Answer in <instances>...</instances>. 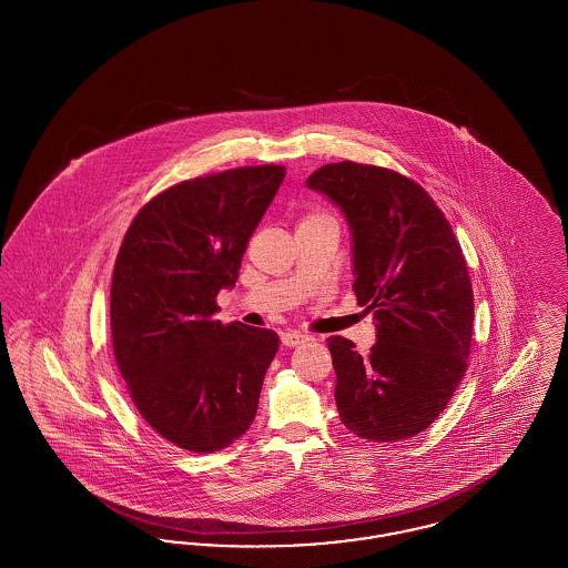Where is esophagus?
I'll return each instance as SVG.
<instances>
[{
	"label": "esophagus",
	"instance_id": "1",
	"mask_svg": "<svg viewBox=\"0 0 568 568\" xmlns=\"http://www.w3.org/2000/svg\"><path fill=\"white\" fill-rule=\"evenodd\" d=\"M306 341H311V336H308V334H302V332H297V329H290V332H283V334H281V343H283L285 347H297V345H302V343H306Z\"/></svg>",
	"mask_w": 568,
	"mask_h": 568
}]
</instances>
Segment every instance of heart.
Returning <instances> with one entry per match:
<instances>
[{
	"label": "heart",
	"mask_w": 568,
	"mask_h": 568,
	"mask_svg": "<svg viewBox=\"0 0 568 568\" xmlns=\"http://www.w3.org/2000/svg\"><path fill=\"white\" fill-rule=\"evenodd\" d=\"M317 219H329V216L322 215V213H313V215L304 216L302 221H317Z\"/></svg>",
	"instance_id": "b5f03b06"
}]
</instances>
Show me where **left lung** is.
Listing matches in <instances>:
<instances>
[{"instance_id": "left-lung-1", "label": "left lung", "mask_w": 568, "mask_h": 568, "mask_svg": "<svg viewBox=\"0 0 568 568\" xmlns=\"http://www.w3.org/2000/svg\"><path fill=\"white\" fill-rule=\"evenodd\" d=\"M306 185L353 230V292L375 313L368 355L329 336L334 398L353 434L392 443L430 428L458 389L473 341V283L456 234L430 193L371 163H325Z\"/></svg>"}]
</instances>
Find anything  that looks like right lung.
<instances>
[{"label": "right lung", "mask_w": 568, "mask_h": 568, "mask_svg": "<svg viewBox=\"0 0 568 568\" xmlns=\"http://www.w3.org/2000/svg\"><path fill=\"white\" fill-rule=\"evenodd\" d=\"M283 165L176 183L132 219L110 285L112 352L142 419L172 445L213 454L255 419L278 349L272 329L215 320Z\"/></svg>", "instance_id": "obj_1"}]
</instances>
